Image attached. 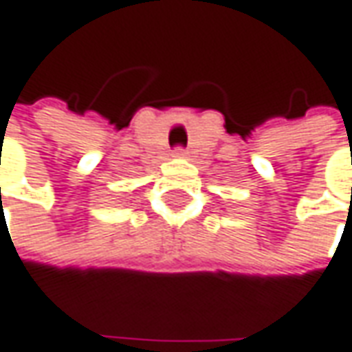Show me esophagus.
I'll return each mask as SVG.
<instances>
[{
	"instance_id": "esophagus-1",
	"label": "esophagus",
	"mask_w": 352,
	"mask_h": 352,
	"mask_svg": "<svg viewBox=\"0 0 352 352\" xmlns=\"http://www.w3.org/2000/svg\"><path fill=\"white\" fill-rule=\"evenodd\" d=\"M187 153H189V151H187L185 147H175V149H173V155H175V157H187Z\"/></svg>"
}]
</instances>
